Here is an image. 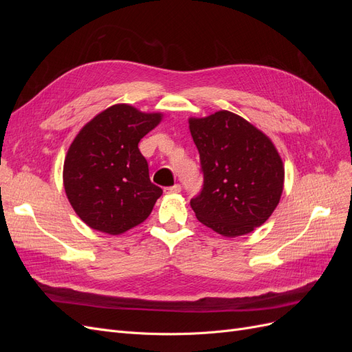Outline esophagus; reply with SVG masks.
<instances>
[{
    "label": "esophagus",
    "mask_w": 352,
    "mask_h": 352,
    "mask_svg": "<svg viewBox=\"0 0 352 352\" xmlns=\"http://www.w3.org/2000/svg\"><path fill=\"white\" fill-rule=\"evenodd\" d=\"M164 190H166V194H177V192H180V190H182V186H180L179 184H175L173 186L164 188Z\"/></svg>",
    "instance_id": "1"
}]
</instances>
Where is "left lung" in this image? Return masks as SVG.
Here are the masks:
<instances>
[{
	"label": "left lung",
	"mask_w": 352,
	"mask_h": 352,
	"mask_svg": "<svg viewBox=\"0 0 352 352\" xmlns=\"http://www.w3.org/2000/svg\"><path fill=\"white\" fill-rule=\"evenodd\" d=\"M189 129L204 177L199 194L190 199L197 219L229 238L261 226L283 190V163L272 141L225 110L189 119Z\"/></svg>",
	"instance_id": "8db88e82"
}]
</instances>
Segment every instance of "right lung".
<instances>
[{
    "label": "right lung",
    "instance_id": "add662e5",
    "mask_svg": "<svg viewBox=\"0 0 352 352\" xmlns=\"http://www.w3.org/2000/svg\"><path fill=\"white\" fill-rule=\"evenodd\" d=\"M162 120L119 104L83 126L65 160V189L76 214L95 230L119 235L151 214L163 189L150 180L138 144Z\"/></svg>",
    "mask_w": 352,
    "mask_h": 352
}]
</instances>
